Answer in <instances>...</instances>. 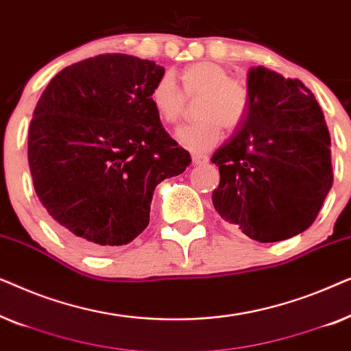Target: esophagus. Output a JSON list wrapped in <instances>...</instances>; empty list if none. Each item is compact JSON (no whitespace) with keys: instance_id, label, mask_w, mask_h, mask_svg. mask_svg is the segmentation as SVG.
<instances>
[{"instance_id":"esophagus-1","label":"esophagus","mask_w":351,"mask_h":351,"mask_svg":"<svg viewBox=\"0 0 351 351\" xmlns=\"http://www.w3.org/2000/svg\"><path fill=\"white\" fill-rule=\"evenodd\" d=\"M191 160H193V165H204V162H208V156L201 155V153H193Z\"/></svg>"}]
</instances>
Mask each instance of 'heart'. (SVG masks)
<instances>
[{"label":"heart","instance_id":"b5f03b06","mask_svg":"<svg viewBox=\"0 0 351 351\" xmlns=\"http://www.w3.org/2000/svg\"><path fill=\"white\" fill-rule=\"evenodd\" d=\"M186 99L199 95L195 107L198 121L180 128L176 137L191 152H208L222 137V126L233 131L246 118L249 108L247 84L230 78V71L214 62H198L180 73ZM152 108L165 124H176L184 114L185 98L171 75H162L152 86Z\"/></svg>","mask_w":351,"mask_h":351}]
</instances>
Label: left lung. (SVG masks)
<instances>
[{"mask_svg": "<svg viewBox=\"0 0 351 351\" xmlns=\"http://www.w3.org/2000/svg\"><path fill=\"white\" fill-rule=\"evenodd\" d=\"M247 89L246 118L210 158L220 172L213 203L251 239L282 241L315 222L332 186L330 136L300 80L256 66Z\"/></svg>", "mask_w": 351, "mask_h": 351, "instance_id": "8db88e82", "label": "left lung"}]
</instances>
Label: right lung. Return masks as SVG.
Instances as JSON below:
<instances>
[{
  "label": "right lung",
  "mask_w": 351,
  "mask_h": 351,
  "mask_svg": "<svg viewBox=\"0 0 351 351\" xmlns=\"http://www.w3.org/2000/svg\"><path fill=\"white\" fill-rule=\"evenodd\" d=\"M165 69L126 54H100L59 71L28 129L33 185L57 232L84 251L131 243L150 222L156 185L191 158L152 108Z\"/></svg>",
  "instance_id": "obj_1"
}]
</instances>
